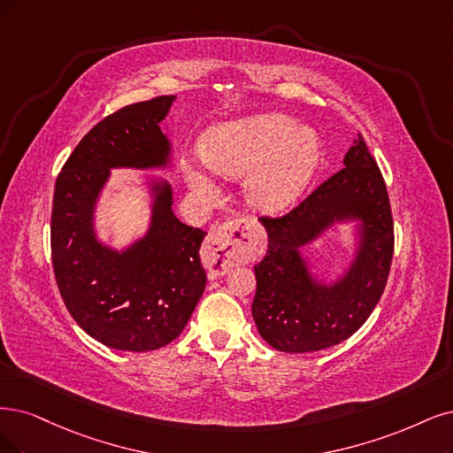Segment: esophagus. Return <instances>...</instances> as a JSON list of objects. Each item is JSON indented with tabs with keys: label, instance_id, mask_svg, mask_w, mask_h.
Instances as JSON below:
<instances>
[{
	"label": "esophagus",
	"instance_id": "obj_1",
	"mask_svg": "<svg viewBox=\"0 0 453 453\" xmlns=\"http://www.w3.org/2000/svg\"><path fill=\"white\" fill-rule=\"evenodd\" d=\"M259 256V242L254 231V222L248 218H237L214 229L203 244V259L211 274L224 276L235 265L254 261Z\"/></svg>",
	"mask_w": 453,
	"mask_h": 453
}]
</instances>
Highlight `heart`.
Here are the masks:
<instances>
[{
	"label": "heart",
	"instance_id": "obj_1",
	"mask_svg": "<svg viewBox=\"0 0 453 453\" xmlns=\"http://www.w3.org/2000/svg\"><path fill=\"white\" fill-rule=\"evenodd\" d=\"M201 157L227 179L246 177L248 203L263 214L289 209L304 192L319 158V143L310 128L281 113H261L211 128L201 140ZM190 187L214 199V179L194 162L184 164Z\"/></svg>",
	"mask_w": 453,
	"mask_h": 453
}]
</instances>
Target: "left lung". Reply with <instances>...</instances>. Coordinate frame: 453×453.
Masks as SVG:
<instances>
[{
  "instance_id": "1",
  "label": "left lung",
  "mask_w": 453,
  "mask_h": 453,
  "mask_svg": "<svg viewBox=\"0 0 453 453\" xmlns=\"http://www.w3.org/2000/svg\"><path fill=\"white\" fill-rule=\"evenodd\" d=\"M343 165L288 214L261 216L269 248L254 266L252 315L261 338L283 353H311L353 336L387 288L394 254L390 199L360 134ZM345 219L361 220L357 256L336 284L325 287L309 274L299 248Z\"/></svg>"
}]
</instances>
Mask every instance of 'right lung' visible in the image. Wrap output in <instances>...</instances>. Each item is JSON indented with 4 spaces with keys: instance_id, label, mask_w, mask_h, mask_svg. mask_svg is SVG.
<instances>
[{
    "instance_id": "1",
    "label": "right lung",
    "mask_w": 453,
    "mask_h": 453,
    "mask_svg": "<svg viewBox=\"0 0 453 453\" xmlns=\"http://www.w3.org/2000/svg\"><path fill=\"white\" fill-rule=\"evenodd\" d=\"M175 96L117 110L73 150L56 180L52 265L63 303L91 338L111 349L145 353L173 342L205 291L199 259L205 231L172 211V187L155 180L145 237L115 252L98 242L93 214L111 167H165L172 145L160 130Z\"/></svg>"
}]
</instances>
